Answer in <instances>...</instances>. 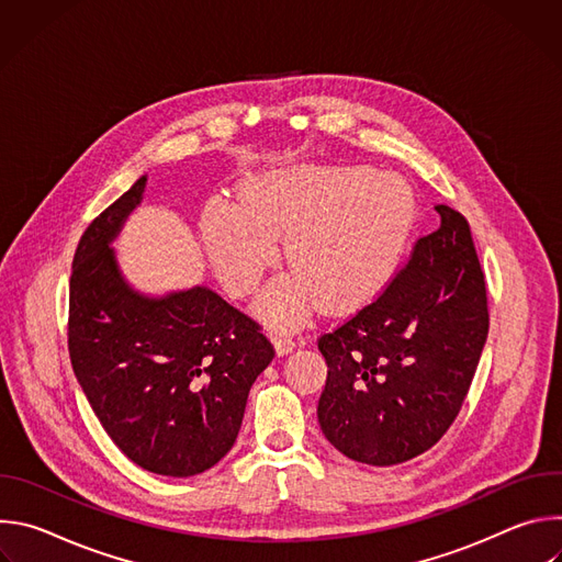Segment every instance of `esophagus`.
<instances>
[{
  "mask_svg": "<svg viewBox=\"0 0 562 562\" xmlns=\"http://www.w3.org/2000/svg\"><path fill=\"white\" fill-rule=\"evenodd\" d=\"M273 347L278 356H289L295 349V340L289 334H276L273 336Z\"/></svg>",
  "mask_w": 562,
  "mask_h": 562,
  "instance_id": "obj_1",
  "label": "esophagus"
}]
</instances>
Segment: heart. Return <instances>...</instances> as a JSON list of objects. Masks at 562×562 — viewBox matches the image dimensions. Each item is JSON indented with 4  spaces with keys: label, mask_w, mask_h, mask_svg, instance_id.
I'll use <instances>...</instances> for the list:
<instances>
[{
    "label": "heart",
    "mask_w": 562,
    "mask_h": 562,
    "mask_svg": "<svg viewBox=\"0 0 562 562\" xmlns=\"http://www.w3.org/2000/svg\"><path fill=\"white\" fill-rule=\"evenodd\" d=\"M416 224V195L393 173L280 167L249 178L239 202L211 198L200 217L211 267L231 295L251 293L278 262V237L293 273L256 300L273 327H293L317 297L329 311L371 302L403 265Z\"/></svg>",
    "instance_id": "heart-1"
}]
</instances>
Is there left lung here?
Returning <instances> with one entry per match:
<instances>
[{
    "label": "left lung",
    "instance_id": "left-lung-1",
    "mask_svg": "<svg viewBox=\"0 0 562 562\" xmlns=\"http://www.w3.org/2000/svg\"><path fill=\"white\" fill-rule=\"evenodd\" d=\"M440 226L423 235L386 291L317 340L327 384L317 403L325 438L373 467L431 449L458 416L490 313L467 220L440 204Z\"/></svg>",
    "mask_w": 562,
    "mask_h": 562
}]
</instances>
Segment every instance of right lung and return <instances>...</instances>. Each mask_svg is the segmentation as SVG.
<instances>
[{"label": "right lung", "mask_w": 562, "mask_h": 562, "mask_svg": "<svg viewBox=\"0 0 562 562\" xmlns=\"http://www.w3.org/2000/svg\"><path fill=\"white\" fill-rule=\"evenodd\" d=\"M144 189L146 176L79 239L68 351L79 386L122 453L150 473L189 477L231 451L273 347L254 319L209 286L150 295L126 280L113 243Z\"/></svg>", "instance_id": "add662e5"}]
</instances>
